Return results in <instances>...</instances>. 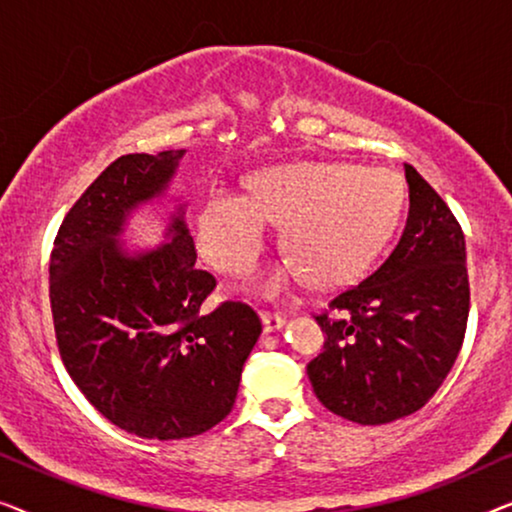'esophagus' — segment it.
Wrapping results in <instances>:
<instances>
[{
  "label": "esophagus",
  "mask_w": 512,
  "mask_h": 512,
  "mask_svg": "<svg viewBox=\"0 0 512 512\" xmlns=\"http://www.w3.org/2000/svg\"><path fill=\"white\" fill-rule=\"evenodd\" d=\"M261 321H263L265 333H272V331H279V328L286 324V317L275 312H261Z\"/></svg>",
  "instance_id": "34e87169"
}]
</instances>
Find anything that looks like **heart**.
I'll return each instance as SVG.
<instances>
[{
    "mask_svg": "<svg viewBox=\"0 0 512 512\" xmlns=\"http://www.w3.org/2000/svg\"><path fill=\"white\" fill-rule=\"evenodd\" d=\"M405 191L384 167L349 163H291L249 179V195L212 191L198 212V247L214 268L233 277L256 272L268 249V228H282L291 261L261 284L279 298L310 277L338 286L380 254L401 219Z\"/></svg>",
    "mask_w": 512,
    "mask_h": 512,
    "instance_id": "1",
    "label": "heart"
}]
</instances>
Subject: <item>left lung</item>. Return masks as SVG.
<instances>
[{
    "instance_id": "8db88e82",
    "label": "left lung",
    "mask_w": 512,
    "mask_h": 512,
    "mask_svg": "<svg viewBox=\"0 0 512 512\" xmlns=\"http://www.w3.org/2000/svg\"><path fill=\"white\" fill-rule=\"evenodd\" d=\"M408 219L391 254L317 314L324 352L307 363L324 408L387 424L424 408L457 361L471 289L466 240L445 200L405 163Z\"/></svg>"
}]
</instances>
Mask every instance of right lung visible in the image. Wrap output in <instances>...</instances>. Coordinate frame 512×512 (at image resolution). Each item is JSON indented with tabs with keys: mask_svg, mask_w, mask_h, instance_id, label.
<instances>
[{
	"mask_svg": "<svg viewBox=\"0 0 512 512\" xmlns=\"http://www.w3.org/2000/svg\"><path fill=\"white\" fill-rule=\"evenodd\" d=\"M184 151L114 160L74 202L51 254V312L69 377L90 405L139 438L200 436L233 410L263 326L244 303L200 310L216 279L195 268L184 205L167 242L130 251L128 216L165 195Z\"/></svg>",
	"mask_w": 512,
	"mask_h": 512,
	"instance_id": "obj_1",
	"label": "right lung"
}]
</instances>
